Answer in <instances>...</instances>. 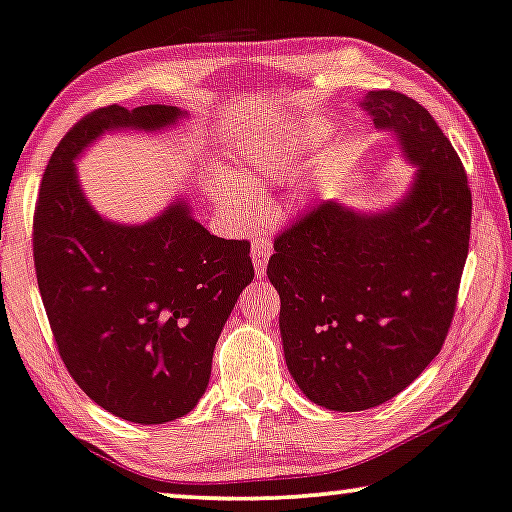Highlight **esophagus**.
Returning <instances> with one entry per match:
<instances>
[{
    "label": "esophagus",
    "instance_id": "34e87169",
    "mask_svg": "<svg viewBox=\"0 0 512 512\" xmlns=\"http://www.w3.org/2000/svg\"><path fill=\"white\" fill-rule=\"evenodd\" d=\"M250 255H253V264H255V273L259 278L264 276L266 264H269V255H271V243L266 239H253V248H250Z\"/></svg>",
    "mask_w": 512,
    "mask_h": 512
}]
</instances>
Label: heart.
Wrapping results in <instances>:
<instances>
[{"instance_id": "1", "label": "heart", "mask_w": 512, "mask_h": 512, "mask_svg": "<svg viewBox=\"0 0 512 512\" xmlns=\"http://www.w3.org/2000/svg\"><path fill=\"white\" fill-rule=\"evenodd\" d=\"M331 133L333 126L329 121H310L308 126L294 131L285 144H271V147L264 144L259 149H246V165L250 167L248 181L236 179L232 174L213 177L209 181V195L213 204L223 209L227 216L239 220V223L253 220L259 216L257 190L294 174L303 151L326 142V137Z\"/></svg>"}]
</instances>
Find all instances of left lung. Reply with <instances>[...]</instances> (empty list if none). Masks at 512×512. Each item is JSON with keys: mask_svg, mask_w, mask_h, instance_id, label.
I'll list each match as a JSON object with an SVG mask.
<instances>
[{"mask_svg": "<svg viewBox=\"0 0 512 512\" xmlns=\"http://www.w3.org/2000/svg\"><path fill=\"white\" fill-rule=\"evenodd\" d=\"M358 108L395 137L414 167L409 188L377 211L317 204L278 236L266 269L289 375L331 411L379 407L432 363L469 253L471 190L437 121L391 89Z\"/></svg>", "mask_w": 512, "mask_h": 512, "instance_id": "1", "label": "left lung"}]
</instances>
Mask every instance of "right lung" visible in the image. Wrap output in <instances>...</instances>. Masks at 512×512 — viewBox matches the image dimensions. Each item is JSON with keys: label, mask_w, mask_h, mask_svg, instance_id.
I'll return each mask as SVG.
<instances>
[{"label": "right lung", "mask_w": 512, "mask_h": 512, "mask_svg": "<svg viewBox=\"0 0 512 512\" xmlns=\"http://www.w3.org/2000/svg\"><path fill=\"white\" fill-rule=\"evenodd\" d=\"M172 105L87 114L45 167L34 216L38 289L71 377L98 407L140 425L186 416L207 391L218 335L255 278L248 241H227L174 197L144 223L98 213L75 160L105 133H160Z\"/></svg>", "instance_id": "1"}]
</instances>
